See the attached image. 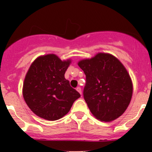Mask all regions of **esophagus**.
<instances>
[{"label":"esophagus","instance_id":"34e87169","mask_svg":"<svg viewBox=\"0 0 152 152\" xmlns=\"http://www.w3.org/2000/svg\"><path fill=\"white\" fill-rule=\"evenodd\" d=\"M76 90H77V91L79 93V94H82V92H81V88H80V87H78V88H76Z\"/></svg>","mask_w":152,"mask_h":152}]
</instances>
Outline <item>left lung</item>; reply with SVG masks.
Instances as JSON below:
<instances>
[{"label": "left lung", "instance_id": "obj_1", "mask_svg": "<svg viewBox=\"0 0 152 152\" xmlns=\"http://www.w3.org/2000/svg\"><path fill=\"white\" fill-rule=\"evenodd\" d=\"M77 64L86 75L84 97L93 116L103 122L122 116L133 93L131 77L123 63L110 53L98 52Z\"/></svg>", "mask_w": 152, "mask_h": 152}]
</instances>
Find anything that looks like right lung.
I'll return each mask as SVG.
<instances>
[{"label":"right lung","mask_w":152,"mask_h":152,"mask_svg":"<svg viewBox=\"0 0 152 152\" xmlns=\"http://www.w3.org/2000/svg\"><path fill=\"white\" fill-rule=\"evenodd\" d=\"M72 59L56 54L37 57L31 64L23 85V99L31 111L42 119L54 121L69 112L80 96L64 78Z\"/></svg>","instance_id":"1"}]
</instances>
